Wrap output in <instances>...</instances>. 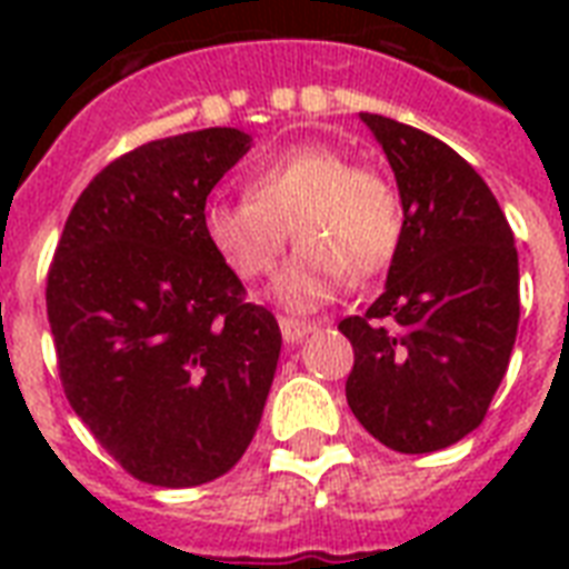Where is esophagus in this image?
<instances>
[{
    "instance_id": "1",
    "label": "esophagus",
    "mask_w": 569,
    "mask_h": 569,
    "mask_svg": "<svg viewBox=\"0 0 569 569\" xmlns=\"http://www.w3.org/2000/svg\"><path fill=\"white\" fill-rule=\"evenodd\" d=\"M316 330V325L312 321H301V319H289V316H283L280 319V333H283V339L289 342V346H295V342H301L307 333H312Z\"/></svg>"
}]
</instances>
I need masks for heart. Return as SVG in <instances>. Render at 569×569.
Returning <instances> with one entry per match:
<instances>
[{
    "label": "heart",
    "mask_w": 569,
    "mask_h": 569,
    "mask_svg": "<svg viewBox=\"0 0 569 569\" xmlns=\"http://www.w3.org/2000/svg\"><path fill=\"white\" fill-rule=\"evenodd\" d=\"M209 248L241 280L274 274L289 230L301 248L277 298L289 310H316L351 277H375L405 241V203L389 177L351 164L333 147L301 144L257 164L244 197H212L200 212Z\"/></svg>",
    "instance_id": "1"
}]
</instances>
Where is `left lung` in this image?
Returning a JSON list of instances; mask_svg holds the SVG:
<instances>
[{
	"mask_svg": "<svg viewBox=\"0 0 569 569\" xmlns=\"http://www.w3.org/2000/svg\"><path fill=\"white\" fill-rule=\"evenodd\" d=\"M405 203L387 289L339 330L355 369L346 398L387 449L425 455L485 422L520 325V266L493 191L440 138L363 114Z\"/></svg>",
	"mask_w": 569,
	"mask_h": 569,
	"instance_id": "obj_1",
	"label": "left lung"
}]
</instances>
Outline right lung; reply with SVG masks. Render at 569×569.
Returning a JSON list of instances; mask_svg holds the SVG:
<instances>
[{
    "label": "right lung",
    "instance_id": "1",
    "mask_svg": "<svg viewBox=\"0 0 569 569\" xmlns=\"http://www.w3.org/2000/svg\"><path fill=\"white\" fill-rule=\"evenodd\" d=\"M250 150L230 127L159 138L79 194L47 274L58 378L129 476L197 487L257 433L280 328L200 227L206 197Z\"/></svg>",
    "mask_w": 569,
    "mask_h": 569
}]
</instances>
